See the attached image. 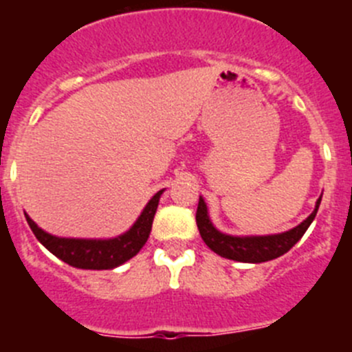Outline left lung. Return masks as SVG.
<instances>
[{"instance_id": "obj_1", "label": "left lung", "mask_w": 352, "mask_h": 352, "mask_svg": "<svg viewBox=\"0 0 352 352\" xmlns=\"http://www.w3.org/2000/svg\"><path fill=\"white\" fill-rule=\"evenodd\" d=\"M322 197V194H321ZM321 197L317 199L316 208L312 213L307 217L301 223L296 227H292L285 232H278V234H266V236H232L226 234V232L219 231L213 226L208 213V206L204 203L203 197H199L197 213H195V222H197V229L201 238L204 239V243L220 257L226 259L238 261V263H266V261L276 259V257L284 256L285 252L291 250L294 245L301 239L305 231L309 229L310 223L316 219L319 204H321Z\"/></svg>"}]
</instances>
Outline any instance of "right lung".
<instances>
[{
    "label": "right lung",
    "instance_id": "obj_1",
    "mask_svg": "<svg viewBox=\"0 0 352 352\" xmlns=\"http://www.w3.org/2000/svg\"><path fill=\"white\" fill-rule=\"evenodd\" d=\"M162 194L164 190H158L149 199L133 226L116 238H60L43 231L28 217V213H24V217L40 243L63 263L79 270H113L138 256V252L144 247Z\"/></svg>",
    "mask_w": 352,
    "mask_h": 352
}]
</instances>
